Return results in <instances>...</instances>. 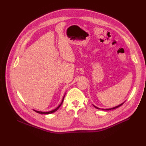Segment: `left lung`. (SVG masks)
I'll list each match as a JSON object with an SVG mask.
<instances>
[{
    "mask_svg": "<svg viewBox=\"0 0 146 146\" xmlns=\"http://www.w3.org/2000/svg\"><path fill=\"white\" fill-rule=\"evenodd\" d=\"M124 103V102H123V103H122L121 104H120V105H117V106H116V107H113V108H107V109H104V108H102V110H113V109H115V108H118V107H120L121 105H123V104ZM94 107H95L96 108H97V109H101V108H98V107H96V106H95V105H94Z\"/></svg>",
    "mask_w": 146,
    "mask_h": 146,
    "instance_id": "8db88e82",
    "label": "left lung"
}]
</instances>
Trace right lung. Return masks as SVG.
<instances>
[{
    "instance_id": "obj_1",
    "label": "right lung",
    "mask_w": 146,
    "mask_h": 146,
    "mask_svg": "<svg viewBox=\"0 0 146 146\" xmlns=\"http://www.w3.org/2000/svg\"><path fill=\"white\" fill-rule=\"evenodd\" d=\"M64 96L63 97V100H62V101H61V104L58 105V107H57L56 108H55V109H54V110H51V111H46V112H44V111H38V110H35L36 112H37V113H41V114H50V113H53V112H54V111H56L60 107V106L61 105V104H63V100H64Z\"/></svg>"
}]
</instances>
